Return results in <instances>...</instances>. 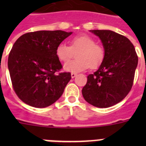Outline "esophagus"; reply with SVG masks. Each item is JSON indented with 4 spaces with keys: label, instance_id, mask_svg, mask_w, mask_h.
Returning a JSON list of instances; mask_svg holds the SVG:
<instances>
[{
    "label": "esophagus",
    "instance_id": "1",
    "mask_svg": "<svg viewBox=\"0 0 146 146\" xmlns=\"http://www.w3.org/2000/svg\"><path fill=\"white\" fill-rule=\"evenodd\" d=\"M71 76H72V78H74L77 76V73H74V72H72V74H71Z\"/></svg>",
    "mask_w": 146,
    "mask_h": 146
}]
</instances>
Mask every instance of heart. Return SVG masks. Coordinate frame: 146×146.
Here are the masks:
<instances>
[{
	"label": "heart",
	"instance_id": "heart-1",
	"mask_svg": "<svg viewBox=\"0 0 146 146\" xmlns=\"http://www.w3.org/2000/svg\"><path fill=\"white\" fill-rule=\"evenodd\" d=\"M75 60H72L64 65L68 72H79L86 69H96L104 60L105 50L101 44L96 43L93 37L81 35L74 37L70 41V46L60 43L56 48V55L62 62H67L77 52Z\"/></svg>",
	"mask_w": 146,
	"mask_h": 146
}]
</instances>
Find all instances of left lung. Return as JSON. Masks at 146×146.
I'll list each match as a JSON object with an SVG mask.
<instances>
[{
  "mask_svg": "<svg viewBox=\"0 0 146 146\" xmlns=\"http://www.w3.org/2000/svg\"><path fill=\"white\" fill-rule=\"evenodd\" d=\"M100 38L105 57L99 69L88 76L82 88L85 100L97 108H109L123 100L133 86L138 57L126 36L109 30L90 31Z\"/></svg>",
  "mask_w": 146,
  "mask_h": 146,
  "instance_id": "left-lung-1",
  "label": "left lung"
}]
</instances>
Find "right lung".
Masks as SVG:
<instances>
[{
	"mask_svg": "<svg viewBox=\"0 0 146 146\" xmlns=\"http://www.w3.org/2000/svg\"><path fill=\"white\" fill-rule=\"evenodd\" d=\"M72 33L63 31L29 32L14 44L8 67L13 89L23 102L34 108H46L61 96L72 76L70 72H59L63 66L55 51Z\"/></svg>",
	"mask_w": 146,
	"mask_h": 146,
	"instance_id": "right-lung-1",
	"label": "right lung"
}]
</instances>
